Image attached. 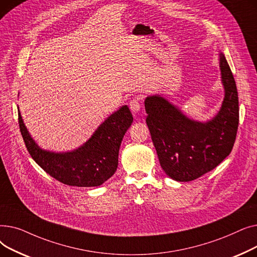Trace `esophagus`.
<instances>
[{
	"instance_id": "obj_1",
	"label": "esophagus",
	"mask_w": 257,
	"mask_h": 257,
	"mask_svg": "<svg viewBox=\"0 0 257 257\" xmlns=\"http://www.w3.org/2000/svg\"><path fill=\"white\" fill-rule=\"evenodd\" d=\"M129 106H130V110H131L133 113H138V112H140V110H141L142 104H141L140 99L134 98V99H132V100L130 101Z\"/></svg>"
}]
</instances>
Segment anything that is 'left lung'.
Returning <instances> with one entry per match:
<instances>
[{"label": "left lung", "mask_w": 257, "mask_h": 257, "mask_svg": "<svg viewBox=\"0 0 257 257\" xmlns=\"http://www.w3.org/2000/svg\"><path fill=\"white\" fill-rule=\"evenodd\" d=\"M224 99L212 118L200 121L160 94L148 96L147 125L161 168L180 182L195 180L219 166L230 154L238 126L236 84L224 54L219 53Z\"/></svg>", "instance_id": "obj_1"}]
</instances>
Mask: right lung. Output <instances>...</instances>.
<instances>
[{"mask_svg": "<svg viewBox=\"0 0 257 257\" xmlns=\"http://www.w3.org/2000/svg\"><path fill=\"white\" fill-rule=\"evenodd\" d=\"M18 109L27 149L35 163L53 178L66 185L92 187L103 184L115 173L120 143L133 121L127 105L108 116L83 145L66 152L42 149L27 129L19 107Z\"/></svg>", "mask_w": 257, "mask_h": 257, "instance_id": "obj_1", "label": "right lung"}]
</instances>
